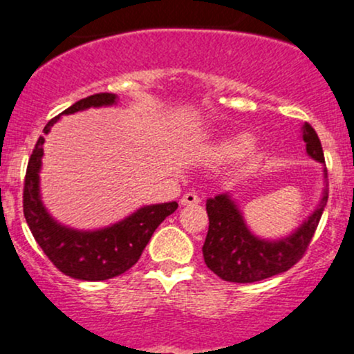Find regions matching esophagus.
<instances>
[{"mask_svg": "<svg viewBox=\"0 0 354 354\" xmlns=\"http://www.w3.org/2000/svg\"><path fill=\"white\" fill-rule=\"evenodd\" d=\"M198 202H201V197H198L196 192L184 194V196H182V198H180L182 205H196V204H198Z\"/></svg>", "mask_w": 354, "mask_h": 354, "instance_id": "obj_1", "label": "esophagus"}]
</instances>
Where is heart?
<instances>
[{"label": "heart", "instance_id": "b5f03b06", "mask_svg": "<svg viewBox=\"0 0 354 354\" xmlns=\"http://www.w3.org/2000/svg\"><path fill=\"white\" fill-rule=\"evenodd\" d=\"M254 138L249 133H234L217 142L210 150V158L216 162H232L251 152Z\"/></svg>", "mask_w": 354, "mask_h": 354}]
</instances>
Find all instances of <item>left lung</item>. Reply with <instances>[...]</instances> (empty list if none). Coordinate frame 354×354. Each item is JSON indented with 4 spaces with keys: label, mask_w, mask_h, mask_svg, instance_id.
<instances>
[{
    "label": "left lung",
    "mask_w": 354,
    "mask_h": 354,
    "mask_svg": "<svg viewBox=\"0 0 354 354\" xmlns=\"http://www.w3.org/2000/svg\"><path fill=\"white\" fill-rule=\"evenodd\" d=\"M301 130L308 156L324 165L323 147L315 129L306 122ZM323 177L326 182V165ZM326 202L328 189L324 187L319 204L299 227L281 239H263L248 227L239 205L229 194L207 198L205 209L209 230L202 248L205 264L221 279L229 283H256L286 272L308 249Z\"/></svg>",
    "instance_id": "1"
}]
</instances>
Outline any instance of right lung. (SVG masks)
Masks as SVG:
<instances>
[{
    "instance_id": "obj_1",
    "label": "right lung",
    "mask_w": 354,
    "mask_h": 354,
    "mask_svg": "<svg viewBox=\"0 0 354 354\" xmlns=\"http://www.w3.org/2000/svg\"><path fill=\"white\" fill-rule=\"evenodd\" d=\"M117 100L118 97L113 93L90 95L51 118L43 133H48L62 115L82 112L91 106H110ZM43 144L45 137H39L28 162L23 190V212L35 241L51 263L73 279L105 281L129 271L140 259L160 222L176 212L177 202L144 205L125 219L95 230H80L59 224L43 205L39 194Z\"/></svg>"
}]
</instances>
